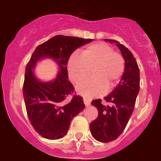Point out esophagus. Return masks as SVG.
Instances as JSON below:
<instances>
[{
    "label": "esophagus",
    "instance_id": "1",
    "mask_svg": "<svg viewBox=\"0 0 161 161\" xmlns=\"http://www.w3.org/2000/svg\"><path fill=\"white\" fill-rule=\"evenodd\" d=\"M84 103H85V106H89V105H90L91 102L89 100V99H86V98H84Z\"/></svg>",
    "mask_w": 161,
    "mask_h": 161
}]
</instances>
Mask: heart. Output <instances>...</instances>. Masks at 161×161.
<instances>
[{
	"mask_svg": "<svg viewBox=\"0 0 161 161\" xmlns=\"http://www.w3.org/2000/svg\"><path fill=\"white\" fill-rule=\"evenodd\" d=\"M92 68V78L76 86L77 93L87 98L101 96L118 83L124 72V59L104 42L91 44L81 55L74 52L68 59V76L73 83L81 81Z\"/></svg>",
	"mask_w": 161,
	"mask_h": 161,
	"instance_id": "obj_1",
	"label": "heart"
}]
</instances>
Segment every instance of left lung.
Wrapping results in <instances>:
<instances>
[{
    "label": "left lung",
    "instance_id": "1",
    "mask_svg": "<svg viewBox=\"0 0 161 161\" xmlns=\"http://www.w3.org/2000/svg\"><path fill=\"white\" fill-rule=\"evenodd\" d=\"M114 42L121 51L125 60V69L119 85L105 100L110 106H104L101 99L92 102L97 109L98 116L90 123V131L96 140L109 143L123 133L133 113L136 97L139 92V69L133 54L123 44L113 39H105Z\"/></svg>",
    "mask_w": 161,
    "mask_h": 161
}]
</instances>
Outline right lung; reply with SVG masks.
<instances>
[{
	"label": "right lung",
	"mask_w": 161,
	"mask_h": 161,
	"mask_svg": "<svg viewBox=\"0 0 161 161\" xmlns=\"http://www.w3.org/2000/svg\"><path fill=\"white\" fill-rule=\"evenodd\" d=\"M92 41L56 35L37 47L33 52L25 67L23 97L31 124L42 137L63 138L68 133L72 119L85 109L81 97L75 95L70 102L68 101L74 88L68 80L67 64L74 51ZM44 58L53 59L59 69L55 79L49 82H42L33 72L36 64Z\"/></svg>",
	"instance_id": "right-lung-1"
}]
</instances>
